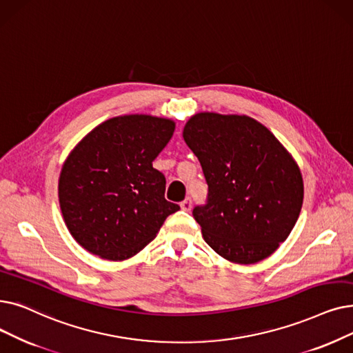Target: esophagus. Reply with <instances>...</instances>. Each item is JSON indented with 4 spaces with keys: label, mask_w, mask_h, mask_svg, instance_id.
<instances>
[{
    "label": "esophagus",
    "mask_w": 353,
    "mask_h": 353,
    "mask_svg": "<svg viewBox=\"0 0 353 353\" xmlns=\"http://www.w3.org/2000/svg\"><path fill=\"white\" fill-rule=\"evenodd\" d=\"M180 208H181V210L190 212V209H192V201H190V199H186V201H183V202L180 203Z\"/></svg>",
    "instance_id": "esophagus-1"
}]
</instances>
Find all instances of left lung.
<instances>
[{
    "label": "left lung",
    "mask_w": 353,
    "mask_h": 353,
    "mask_svg": "<svg viewBox=\"0 0 353 353\" xmlns=\"http://www.w3.org/2000/svg\"><path fill=\"white\" fill-rule=\"evenodd\" d=\"M183 139L201 161L209 186L208 203L193 209L209 247L243 265L277 251L303 205V177L293 156L247 115L194 114Z\"/></svg>",
    "instance_id": "obj_1"
}]
</instances>
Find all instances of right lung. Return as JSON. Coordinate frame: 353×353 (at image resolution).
<instances>
[{
	"mask_svg": "<svg viewBox=\"0 0 353 353\" xmlns=\"http://www.w3.org/2000/svg\"><path fill=\"white\" fill-rule=\"evenodd\" d=\"M173 119L114 117L76 144L59 177V203L70 235L88 252L124 261L156 238L176 203L152 161L173 137Z\"/></svg>",
	"mask_w": 353,
	"mask_h": 353,
	"instance_id": "obj_1",
	"label": "right lung"
}]
</instances>
